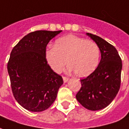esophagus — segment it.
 <instances>
[{"instance_id":"34e87169","label":"esophagus","mask_w":129,"mask_h":129,"mask_svg":"<svg viewBox=\"0 0 129 129\" xmlns=\"http://www.w3.org/2000/svg\"><path fill=\"white\" fill-rule=\"evenodd\" d=\"M63 82H64V83H66L68 81V77H63Z\"/></svg>"}]
</instances>
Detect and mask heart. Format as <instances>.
I'll return each mask as SVG.
<instances>
[{"mask_svg": "<svg viewBox=\"0 0 129 129\" xmlns=\"http://www.w3.org/2000/svg\"><path fill=\"white\" fill-rule=\"evenodd\" d=\"M100 57L99 46L95 42L74 35H67L55 41L54 47L46 49L45 58L50 68L60 73L68 61L69 72L78 77H86L98 66Z\"/></svg>", "mask_w": 129, "mask_h": 129, "instance_id": "1", "label": "heart"}]
</instances>
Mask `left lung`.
<instances>
[{"label": "left lung", "instance_id": "8db88e82", "mask_svg": "<svg viewBox=\"0 0 129 129\" xmlns=\"http://www.w3.org/2000/svg\"><path fill=\"white\" fill-rule=\"evenodd\" d=\"M86 35L99 46L101 58L96 70L80 80L82 86L76 99L85 108L96 111L106 108L117 96L121 84L122 63L114 46L96 35Z\"/></svg>", "mask_w": 129, "mask_h": 129}]
</instances>
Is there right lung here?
Segmentation results:
<instances>
[{"label":"right lung","instance_id":"obj_1","mask_svg":"<svg viewBox=\"0 0 129 129\" xmlns=\"http://www.w3.org/2000/svg\"><path fill=\"white\" fill-rule=\"evenodd\" d=\"M62 30H36L27 34L12 49L8 63L16 101L30 112L49 108L63 81L45 58L46 47Z\"/></svg>","mask_w":129,"mask_h":129}]
</instances>
